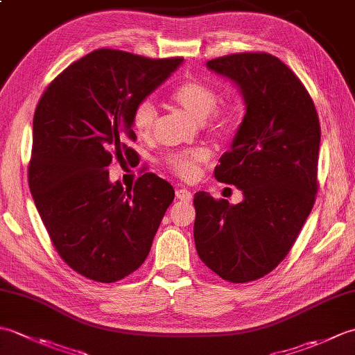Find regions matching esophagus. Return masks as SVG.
Segmentation results:
<instances>
[{"label": "esophagus", "instance_id": "34e87169", "mask_svg": "<svg viewBox=\"0 0 355 355\" xmlns=\"http://www.w3.org/2000/svg\"><path fill=\"white\" fill-rule=\"evenodd\" d=\"M175 195H177V198H178V200L186 201V202H189V201L192 200V192H191V191H187L186 187H182V189H177Z\"/></svg>", "mask_w": 355, "mask_h": 355}]
</instances>
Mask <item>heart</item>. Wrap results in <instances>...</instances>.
<instances>
[{"instance_id":"1","label":"heart","mask_w":355,"mask_h":355,"mask_svg":"<svg viewBox=\"0 0 355 355\" xmlns=\"http://www.w3.org/2000/svg\"><path fill=\"white\" fill-rule=\"evenodd\" d=\"M172 101L178 107L189 112L198 120H206L212 114L216 103L218 94L212 87H209L198 80H186L180 84L172 93ZM157 119L155 105L150 101H143L132 112V128L140 137H149L154 131ZM232 120V112L224 111L218 119V126L225 128ZM210 157V150L205 146L193 148L183 153L172 154L168 158V166L173 173L184 180H192L198 175L200 166L206 163Z\"/></svg>"}]
</instances>
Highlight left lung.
Here are the masks:
<instances>
[{
  "label": "left lung",
  "mask_w": 355,
  "mask_h": 355,
  "mask_svg": "<svg viewBox=\"0 0 355 355\" xmlns=\"http://www.w3.org/2000/svg\"><path fill=\"white\" fill-rule=\"evenodd\" d=\"M206 67L235 84L245 114L215 178L243 201L197 192L193 239L200 259L229 282L256 281L293 247L318 192L320 126L296 74L268 53H238Z\"/></svg>",
  "instance_id": "8db88e82"
}]
</instances>
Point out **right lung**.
Returning a JSON list of instances; mask_svg holds the SVG:
<instances>
[{"label": "right lung", "mask_w": 355, "mask_h": 355, "mask_svg": "<svg viewBox=\"0 0 355 355\" xmlns=\"http://www.w3.org/2000/svg\"><path fill=\"white\" fill-rule=\"evenodd\" d=\"M182 64L94 50L59 74L37 103L30 192L59 256L82 276L116 282L149 254L173 187L148 172L123 189L107 168L114 157L132 163V112Z\"/></svg>", "instance_id": "add662e5"}]
</instances>
